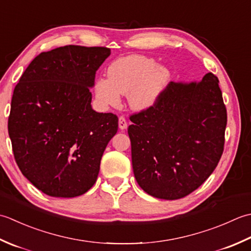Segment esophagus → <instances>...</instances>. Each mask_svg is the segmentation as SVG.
<instances>
[{
    "mask_svg": "<svg viewBox=\"0 0 251 251\" xmlns=\"http://www.w3.org/2000/svg\"><path fill=\"white\" fill-rule=\"evenodd\" d=\"M119 127L121 130H125L127 127V124H126V120L124 116H120L119 117Z\"/></svg>",
    "mask_w": 251,
    "mask_h": 251,
    "instance_id": "obj_1",
    "label": "esophagus"
}]
</instances>
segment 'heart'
Returning <instances> with one entry per match:
<instances>
[{
	"instance_id": "obj_1",
	"label": "heart",
	"mask_w": 251,
	"mask_h": 251,
	"mask_svg": "<svg viewBox=\"0 0 251 251\" xmlns=\"http://www.w3.org/2000/svg\"><path fill=\"white\" fill-rule=\"evenodd\" d=\"M168 80V69L157 66L152 58L129 55L111 63L108 78L97 79L94 92L105 105L117 106L122 94L127 95L133 108L145 109L156 103Z\"/></svg>"
}]
</instances>
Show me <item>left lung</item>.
<instances>
[{
    "label": "left lung",
    "instance_id": "obj_1",
    "mask_svg": "<svg viewBox=\"0 0 251 251\" xmlns=\"http://www.w3.org/2000/svg\"><path fill=\"white\" fill-rule=\"evenodd\" d=\"M132 167L150 195L175 201L210 176L221 159L227 122L217 75L169 82L156 103L130 116Z\"/></svg>",
    "mask_w": 251,
    "mask_h": 251
}]
</instances>
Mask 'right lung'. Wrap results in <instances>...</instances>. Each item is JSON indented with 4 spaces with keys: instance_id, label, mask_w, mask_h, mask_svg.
I'll return each instance as SVG.
<instances>
[{
    "instance_id": "add662e5",
    "label": "right lung",
    "mask_w": 251,
    "mask_h": 251,
    "mask_svg": "<svg viewBox=\"0 0 251 251\" xmlns=\"http://www.w3.org/2000/svg\"><path fill=\"white\" fill-rule=\"evenodd\" d=\"M110 49L66 45L39 54L14 89L8 117L15 160L53 197L80 196L94 185L118 117L92 109L90 88Z\"/></svg>"
}]
</instances>
